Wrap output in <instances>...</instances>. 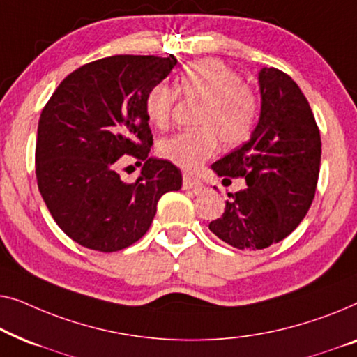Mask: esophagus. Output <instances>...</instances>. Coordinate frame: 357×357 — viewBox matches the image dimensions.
I'll list each match as a JSON object with an SVG mask.
<instances>
[{
    "mask_svg": "<svg viewBox=\"0 0 357 357\" xmlns=\"http://www.w3.org/2000/svg\"><path fill=\"white\" fill-rule=\"evenodd\" d=\"M183 185H184V189H194V190H199V189H202V188H204V183H202V181H200L199 178L190 176V174H184Z\"/></svg>",
    "mask_w": 357,
    "mask_h": 357,
    "instance_id": "1",
    "label": "esophagus"
}]
</instances>
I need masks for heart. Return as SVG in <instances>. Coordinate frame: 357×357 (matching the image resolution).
<instances>
[{
    "label": "heart",
    "instance_id": "obj_1",
    "mask_svg": "<svg viewBox=\"0 0 357 357\" xmlns=\"http://www.w3.org/2000/svg\"><path fill=\"white\" fill-rule=\"evenodd\" d=\"M176 88L183 97L199 100L194 130H183L158 142V155L176 167L192 172L223 145H236L252 132L259 116V98L252 87L218 59H200L181 71ZM178 93L160 82L145 97V114L158 129L172 121Z\"/></svg>",
    "mask_w": 357,
    "mask_h": 357
}]
</instances>
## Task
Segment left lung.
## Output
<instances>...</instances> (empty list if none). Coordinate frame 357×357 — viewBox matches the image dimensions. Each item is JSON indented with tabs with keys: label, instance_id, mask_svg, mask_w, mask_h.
Listing matches in <instances>:
<instances>
[{
	"label": "left lung",
	"instance_id": "obj_1",
	"mask_svg": "<svg viewBox=\"0 0 357 357\" xmlns=\"http://www.w3.org/2000/svg\"><path fill=\"white\" fill-rule=\"evenodd\" d=\"M259 89L260 116L250 139L212 165L225 179H245L208 225L241 250L265 249L298 228L314 200L322 155L317 123L298 84L280 69L264 68Z\"/></svg>",
	"mask_w": 357,
	"mask_h": 357
}]
</instances>
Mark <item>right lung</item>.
I'll return each mask as SVG.
<instances>
[{
    "instance_id": "right-lung-1",
    "label": "right lung",
    "mask_w": 357,
    "mask_h": 357,
    "mask_svg": "<svg viewBox=\"0 0 357 357\" xmlns=\"http://www.w3.org/2000/svg\"><path fill=\"white\" fill-rule=\"evenodd\" d=\"M178 59L116 54L84 64L58 85L38 121L35 174L47 207L73 241L100 252L126 249L147 233L163 194L179 190L181 172L149 157L153 135L149 90ZM132 154L144 164L128 185L116 172Z\"/></svg>"
}]
</instances>
